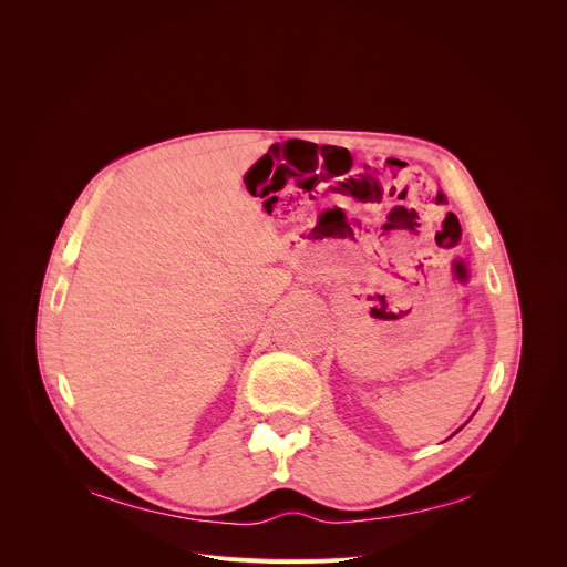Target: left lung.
I'll return each instance as SVG.
<instances>
[{
  "instance_id": "obj_1",
  "label": "left lung",
  "mask_w": 567,
  "mask_h": 567,
  "mask_svg": "<svg viewBox=\"0 0 567 567\" xmlns=\"http://www.w3.org/2000/svg\"><path fill=\"white\" fill-rule=\"evenodd\" d=\"M466 423H468V421H466ZM466 423H464V425H466ZM464 425H462V427H464ZM462 427H460V430H462ZM460 430H457V432H460ZM457 432H455V434H457Z\"/></svg>"
}]
</instances>
